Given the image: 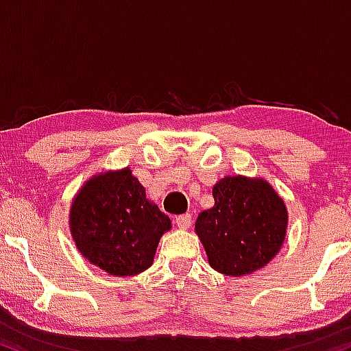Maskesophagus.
Returning <instances> with one entry per match:
<instances>
[{"label": "esophagus", "instance_id": "34e87169", "mask_svg": "<svg viewBox=\"0 0 351 351\" xmlns=\"http://www.w3.org/2000/svg\"><path fill=\"white\" fill-rule=\"evenodd\" d=\"M176 226L182 230H187L189 227L192 226V215L191 214H182V215H177L176 217Z\"/></svg>", "mask_w": 351, "mask_h": 351}]
</instances>
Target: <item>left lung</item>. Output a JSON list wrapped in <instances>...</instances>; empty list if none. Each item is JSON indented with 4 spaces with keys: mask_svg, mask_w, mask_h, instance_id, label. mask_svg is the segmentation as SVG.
<instances>
[{
    "mask_svg": "<svg viewBox=\"0 0 351 351\" xmlns=\"http://www.w3.org/2000/svg\"><path fill=\"white\" fill-rule=\"evenodd\" d=\"M214 207L200 212L195 234L214 270L242 277L262 269L282 249L285 202L265 179L227 176L212 189Z\"/></svg>",
    "mask_w": 351,
    "mask_h": 351,
    "instance_id": "left-lung-1",
    "label": "left lung"
}]
</instances>
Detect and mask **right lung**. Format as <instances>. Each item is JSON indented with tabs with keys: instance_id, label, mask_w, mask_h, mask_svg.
I'll return each instance as SVG.
<instances>
[{
	"instance_id": "add662e5",
	"label": "right lung",
	"mask_w": 351,
	"mask_h": 351,
	"mask_svg": "<svg viewBox=\"0 0 351 351\" xmlns=\"http://www.w3.org/2000/svg\"><path fill=\"white\" fill-rule=\"evenodd\" d=\"M171 227L129 167L90 177L69 210L71 235L82 257L116 277L147 270Z\"/></svg>"
}]
</instances>
